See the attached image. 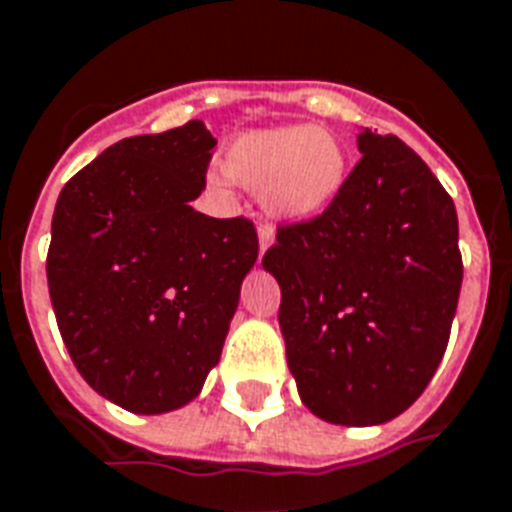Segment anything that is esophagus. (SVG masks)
Segmentation results:
<instances>
[{
  "mask_svg": "<svg viewBox=\"0 0 512 512\" xmlns=\"http://www.w3.org/2000/svg\"><path fill=\"white\" fill-rule=\"evenodd\" d=\"M275 243V230L269 224H259V253L264 256L269 245Z\"/></svg>",
  "mask_w": 512,
  "mask_h": 512,
  "instance_id": "1",
  "label": "esophagus"
}]
</instances>
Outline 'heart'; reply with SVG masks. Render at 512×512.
<instances>
[{
    "label": "heart",
    "mask_w": 512,
    "mask_h": 512,
    "mask_svg": "<svg viewBox=\"0 0 512 512\" xmlns=\"http://www.w3.org/2000/svg\"><path fill=\"white\" fill-rule=\"evenodd\" d=\"M232 185L261 195L277 222H312L341 195L349 174L343 145L317 126H275L240 134L224 153Z\"/></svg>",
    "instance_id": "1"
}]
</instances>
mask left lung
Returning a JSON list of instances; mask_svg holds the SVG:
<instances>
[{"label": "left lung", "mask_w": 512, "mask_h": 512, "mask_svg": "<svg viewBox=\"0 0 512 512\" xmlns=\"http://www.w3.org/2000/svg\"><path fill=\"white\" fill-rule=\"evenodd\" d=\"M362 158L312 222L277 230L261 267L280 282L298 396L335 425H380L431 383L463 285L457 211L412 147L362 129Z\"/></svg>", "instance_id": "1"}]
</instances>
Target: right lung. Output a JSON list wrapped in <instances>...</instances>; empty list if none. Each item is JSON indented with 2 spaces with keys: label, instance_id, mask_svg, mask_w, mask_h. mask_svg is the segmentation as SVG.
I'll use <instances>...</instances> for the list:
<instances>
[{
  "label": "right lung",
  "instance_id": "obj_1",
  "mask_svg": "<svg viewBox=\"0 0 512 512\" xmlns=\"http://www.w3.org/2000/svg\"><path fill=\"white\" fill-rule=\"evenodd\" d=\"M214 145L203 121L129 137L57 198L47 282L65 349L97 394L137 415L200 394L259 256L253 222L190 206Z\"/></svg>",
  "mask_w": 512,
  "mask_h": 512
}]
</instances>
